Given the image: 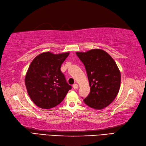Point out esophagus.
I'll return each mask as SVG.
<instances>
[{
	"instance_id": "obj_1",
	"label": "esophagus",
	"mask_w": 146,
	"mask_h": 146,
	"mask_svg": "<svg viewBox=\"0 0 146 146\" xmlns=\"http://www.w3.org/2000/svg\"><path fill=\"white\" fill-rule=\"evenodd\" d=\"M72 87H73V88L74 89H78V85H77V84H74Z\"/></svg>"
}]
</instances>
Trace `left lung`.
Segmentation results:
<instances>
[{
  "label": "left lung",
  "instance_id": "1",
  "mask_svg": "<svg viewBox=\"0 0 146 146\" xmlns=\"http://www.w3.org/2000/svg\"><path fill=\"white\" fill-rule=\"evenodd\" d=\"M76 54L85 66L90 87L84 102L94 109L106 108L119 91L121 76L117 64L109 54L99 48Z\"/></svg>",
  "mask_w": 146,
  "mask_h": 146
}]
</instances>
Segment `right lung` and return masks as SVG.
<instances>
[{
  "instance_id": "add662e5",
  "label": "right lung",
  "mask_w": 146,
  "mask_h": 146,
  "mask_svg": "<svg viewBox=\"0 0 146 146\" xmlns=\"http://www.w3.org/2000/svg\"><path fill=\"white\" fill-rule=\"evenodd\" d=\"M69 52L55 54L46 52L34 58L25 77L28 94L42 109L54 108L62 101L72 87L60 70Z\"/></svg>"
}]
</instances>
